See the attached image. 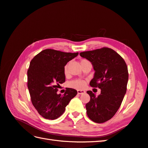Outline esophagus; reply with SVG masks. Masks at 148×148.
<instances>
[{
  "mask_svg": "<svg viewBox=\"0 0 148 148\" xmlns=\"http://www.w3.org/2000/svg\"><path fill=\"white\" fill-rule=\"evenodd\" d=\"M77 93H78V94H80V95H81V94H84V93H85V90H77Z\"/></svg>",
  "mask_w": 148,
  "mask_h": 148,
  "instance_id": "obj_1",
  "label": "esophagus"
}]
</instances>
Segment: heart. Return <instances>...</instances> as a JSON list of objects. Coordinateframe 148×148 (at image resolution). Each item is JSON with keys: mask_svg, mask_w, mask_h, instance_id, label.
<instances>
[{"mask_svg": "<svg viewBox=\"0 0 148 148\" xmlns=\"http://www.w3.org/2000/svg\"><path fill=\"white\" fill-rule=\"evenodd\" d=\"M86 62H89L86 59H82L80 61V64ZM68 63H67L66 65L64 66V69H63L64 73L66 75L68 73ZM85 85H86V82L85 80H80V79L73 80L69 83V86L70 87L75 88V89H78V90L83 89L85 86Z\"/></svg>", "mask_w": 148, "mask_h": 148, "instance_id": "b5f03b06", "label": "heart"}]
</instances>
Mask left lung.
Masks as SVG:
<instances>
[{
  "label": "left lung",
  "instance_id": "left-lung-1",
  "mask_svg": "<svg viewBox=\"0 0 148 148\" xmlns=\"http://www.w3.org/2000/svg\"><path fill=\"white\" fill-rule=\"evenodd\" d=\"M80 55L89 60L95 71L90 85L101 89L97 97L92 91L86 92L90 97L85 106L86 114L92 121L103 123L113 117L123 100L129 78L127 64L117 52L106 47Z\"/></svg>",
  "mask_w": 148,
  "mask_h": 148
}]
</instances>
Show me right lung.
<instances>
[{
    "label": "right lung",
    "instance_id": "obj_1",
    "mask_svg": "<svg viewBox=\"0 0 148 148\" xmlns=\"http://www.w3.org/2000/svg\"><path fill=\"white\" fill-rule=\"evenodd\" d=\"M78 53H65L53 49L42 50L32 59L27 70V87L32 105L46 119L54 120L63 114L77 91L66 88L57 94L60 84L65 82L64 66Z\"/></svg>",
    "mask_w": 148,
    "mask_h": 148
}]
</instances>
